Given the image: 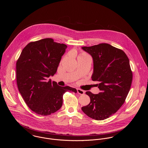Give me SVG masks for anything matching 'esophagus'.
Wrapping results in <instances>:
<instances>
[{
  "mask_svg": "<svg viewBox=\"0 0 148 148\" xmlns=\"http://www.w3.org/2000/svg\"><path fill=\"white\" fill-rule=\"evenodd\" d=\"M77 92L80 95H83L85 93L84 90H83L82 89H77Z\"/></svg>",
  "mask_w": 148,
  "mask_h": 148,
  "instance_id": "obj_1",
  "label": "esophagus"
}]
</instances>
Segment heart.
<instances>
[{"label": "heart", "mask_w": 148, "mask_h": 148, "mask_svg": "<svg viewBox=\"0 0 148 148\" xmlns=\"http://www.w3.org/2000/svg\"><path fill=\"white\" fill-rule=\"evenodd\" d=\"M89 56H88L86 53H85L84 52H81L77 56V59H81V58H85L89 57Z\"/></svg>", "instance_id": "obj_1"}]
</instances>
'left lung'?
Returning <instances> with one entry per match:
<instances>
[{
  "instance_id": "obj_1",
  "label": "left lung",
  "mask_w": 148,
  "mask_h": 148,
  "mask_svg": "<svg viewBox=\"0 0 148 148\" xmlns=\"http://www.w3.org/2000/svg\"><path fill=\"white\" fill-rule=\"evenodd\" d=\"M91 55L94 71L92 80L98 82V94L86 92L90 99L82 110L97 120L108 118L125 102L133 80L129 60L122 50L106 43L82 48Z\"/></svg>"
}]
</instances>
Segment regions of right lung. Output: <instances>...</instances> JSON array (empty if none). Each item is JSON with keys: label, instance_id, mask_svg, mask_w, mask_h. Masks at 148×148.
Instances as JSON below:
<instances>
[{"label": "right lung", "instance_id": "obj_1", "mask_svg": "<svg viewBox=\"0 0 148 148\" xmlns=\"http://www.w3.org/2000/svg\"><path fill=\"white\" fill-rule=\"evenodd\" d=\"M67 46L45 38L29 42L23 49L16 64L18 90L29 108L43 116L58 111L66 92L77 93L70 86H61L48 79L56 73Z\"/></svg>", "mask_w": 148, "mask_h": 148}]
</instances>
